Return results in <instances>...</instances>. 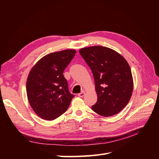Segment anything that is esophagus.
Instances as JSON below:
<instances>
[{
  "label": "esophagus",
  "instance_id": "34e87169",
  "mask_svg": "<svg viewBox=\"0 0 159 159\" xmlns=\"http://www.w3.org/2000/svg\"><path fill=\"white\" fill-rule=\"evenodd\" d=\"M85 95V93L84 92H81V93H80L78 94V96H79V97H81V98L83 97Z\"/></svg>",
  "mask_w": 159,
  "mask_h": 159
}]
</instances>
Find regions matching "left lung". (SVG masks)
<instances>
[{
	"mask_svg": "<svg viewBox=\"0 0 159 159\" xmlns=\"http://www.w3.org/2000/svg\"><path fill=\"white\" fill-rule=\"evenodd\" d=\"M79 52L94 78L98 100L92 110L104 117L118 113L127 105L133 90L126 60L114 50L101 46L83 48Z\"/></svg>",
	"mask_w": 159,
	"mask_h": 159,
	"instance_id": "8db88e82",
	"label": "left lung"
}]
</instances>
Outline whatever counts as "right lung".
Wrapping results in <instances>:
<instances>
[{
  "label": "right lung",
  "mask_w": 159,
  "mask_h": 159,
  "mask_svg": "<svg viewBox=\"0 0 159 159\" xmlns=\"http://www.w3.org/2000/svg\"><path fill=\"white\" fill-rule=\"evenodd\" d=\"M75 54L76 50L72 49L50 53L30 71L26 80L27 98L34 112L43 120H53L61 116L74 97L63 73Z\"/></svg>",
  "instance_id": "1"
}]
</instances>
